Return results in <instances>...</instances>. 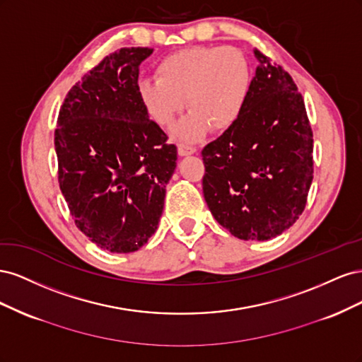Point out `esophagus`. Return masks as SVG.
Instances as JSON below:
<instances>
[{"label": "esophagus", "mask_w": 362, "mask_h": 362, "mask_svg": "<svg viewBox=\"0 0 362 362\" xmlns=\"http://www.w3.org/2000/svg\"><path fill=\"white\" fill-rule=\"evenodd\" d=\"M196 152L194 146H189V145H180L178 146V156L185 157V156H192Z\"/></svg>", "instance_id": "obj_1"}]
</instances>
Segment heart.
Listing matches in <instances>:
<instances>
[{"instance_id":"heart-1","label":"heart","mask_w":362,"mask_h":362,"mask_svg":"<svg viewBox=\"0 0 362 362\" xmlns=\"http://www.w3.org/2000/svg\"><path fill=\"white\" fill-rule=\"evenodd\" d=\"M156 75L139 81V103L163 128L175 124L187 103L190 112L175 131L184 140H196L208 127L216 131L231 127L243 113L252 86L245 54L222 45L173 52L158 63Z\"/></svg>"}]
</instances>
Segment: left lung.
Wrapping results in <instances>:
<instances>
[{"instance_id": "1", "label": "left lung", "mask_w": 362, "mask_h": 362, "mask_svg": "<svg viewBox=\"0 0 362 362\" xmlns=\"http://www.w3.org/2000/svg\"><path fill=\"white\" fill-rule=\"evenodd\" d=\"M243 113L202 149L205 202L240 240L282 234L305 210L313 131L293 78L261 51Z\"/></svg>"}]
</instances>
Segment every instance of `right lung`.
<instances>
[{"mask_svg":"<svg viewBox=\"0 0 362 362\" xmlns=\"http://www.w3.org/2000/svg\"><path fill=\"white\" fill-rule=\"evenodd\" d=\"M152 48H120L86 74L60 108L54 146L60 190L76 228L98 247L128 254L157 231L177 146L137 98Z\"/></svg>","mask_w":362,"mask_h":362,"instance_id":"right-lung-1","label":"right lung"}]
</instances>
